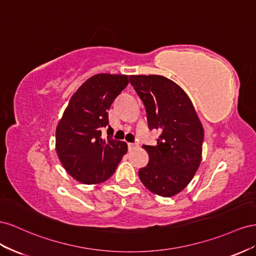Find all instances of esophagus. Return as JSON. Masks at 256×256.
<instances>
[{
	"mask_svg": "<svg viewBox=\"0 0 256 256\" xmlns=\"http://www.w3.org/2000/svg\"><path fill=\"white\" fill-rule=\"evenodd\" d=\"M128 150H132V149H134V148L137 147V144H133V142H128Z\"/></svg>",
	"mask_w": 256,
	"mask_h": 256,
	"instance_id": "esophagus-1",
	"label": "esophagus"
}]
</instances>
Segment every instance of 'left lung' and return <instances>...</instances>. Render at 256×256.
Here are the masks:
<instances>
[{
	"label": "left lung",
	"instance_id": "obj_1",
	"mask_svg": "<svg viewBox=\"0 0 256 256\" xmlns=\"http://www.w3.org/2000/svg\"><path fill=\"white\" fill-rule=\"evenodd\" d=\"M144 102L150 130H158L156 146L144 144L149 163L138 172L151 192L170 197L192 180L202 160V126L191 100L181 88L160 75L130 76Z\"/></svg>",
	"mask_w": 256,
	"mask_h": 256
}]
</instances>
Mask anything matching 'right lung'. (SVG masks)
<instances>
[{
	"label": "right lung",
	"instance_id": "1",
	"mask_svg": "<svg viewBox=\"0 0 256 256\" xmlns=\"http://www.w3.org/2000/svg\"><path fill=\"white\" fill-rule=\"evenodd\" d=\"M128 84L126 75L98 74L74 93L56 130V148L70 176L84 184L104 182L116 172L128 151L124 142L114 140L108 109ZM108 128V137L101 130Z\"/></svg>",
	"mask_w": 256,
	"mask_h": 256
}]
</instances>
